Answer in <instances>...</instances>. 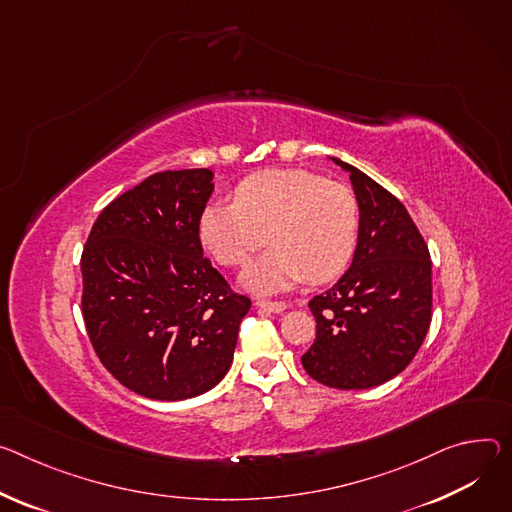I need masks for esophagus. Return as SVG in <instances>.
I'll return each instance as SVG.
<instances>
[{"label": "esophagus", "mask_w": 512, "mask_h": 512, "mask_svg": "<svg viewBox=\"0 0 512 512\" xmlns=\"http://www.w3.org/2000/svg\"><path fill=\"white\" fill-rule=\"evenodd\" d=\"M255 306L261 310H269V312H284L288 308L286 302H271V300H257Z\"/></svg>", "instance_id": "1"}]
</instances>
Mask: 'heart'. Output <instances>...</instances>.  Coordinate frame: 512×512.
<instances>
[{"mask_svg": "<svg viewBox=\"0 0 512 512\" xmlns=\"http://www.w3.org/2000/svg\"><path fill=\"white\" fill-rule=\"evenodd\" d=\"M359 230L355 194L306 169L251 175L237 188L235 202H212L198 220L202 247L226 267L245 263L267 235L271 249L241 275V284L261 296L286 292L304 280H335L355 255Z\"/></svg>", "mask_w": 512, "mask_h": 512, "instance_id": "obj_1", "label": "heart"}]
</instances>
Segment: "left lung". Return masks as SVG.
Wrapping results in <instances>:
<instances>
[{
    "label": "left lung",
    "mask_w": 512,
    "mask_h": 512,
    "mask_svg": "<svg viewBox=\"0 0 512 512\" xmlns=\"http://www.w3.org/2000/svg\"><path fill=\"white\" fill-rule=\"evenodd\" d=\"M349 171L361 210L351 267L308 306L316 339L302 355L306 374L329 388L380 386L421 349L433 308L431 255L404 204L357 167Z\"/></svg>",
    "instance_id": "left-lung-1"
}]
</instances>
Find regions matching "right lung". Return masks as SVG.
I'll use <instances>...</instances> for the list:
<instances>
[{"label": "right lung", "mask_w": 512, "mask_h": 512, "mask_svg": "<svg viewBox=\"0 0 512 512\" xmlns=\"http://www.w3.org/2000/svg\"><path fill=\"white\" fill-rule=\"evenodd\" d=\"M210 169L159 171L110 202L81 253V312L96 355L128 390L185 400L232 363L251 300L204 257Z\"/></svg>", "instance_id": "1"}]
</instances>
